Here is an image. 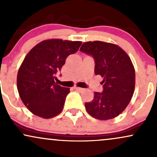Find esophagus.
<instances>
[{"instance_id": "34e87169", "label": "esophagus", "mask_w": 157, "mask_h": 157, "mask_svg": "<svg viewBox=\"0 0 157 157\" xmlns=\"http://www.w3.org/2000/svg\"><path fill=\"white\" fill-rule=\"evenodd\" d=\"M75 89L77 90V91H82L84 90V88H80V87H75Z\"/></svg>"}]
</instances>
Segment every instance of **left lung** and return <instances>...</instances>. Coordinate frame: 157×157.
I'll use <instances>...</instances> for the list:
<instances>
[{"label":"left lung","instance_id":"left-lung-1","mask_svg":"<svg viewBox=\"0 0 157 157\" xmlns=\"http://www.w3.org/2000/svg\"><path fill=\"white\" fill-rule=\"evenodd\" d=\"M80 50L94 58V72L103 77L102 92H94V99L85 103L87 112L101 121L116 118L129 105L135 90L131 59L118 45L104 41L85 42Z\"/></svg>","mask_w":157,"mask_h":157}]
</instances>
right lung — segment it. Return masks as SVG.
I'll return each mask as SVG.
<instances>
[{
	"label": "right lung",
	"instance_id": "1",
	"mask_svg": "<svg viewBox=\"0 0 157 157\" xmlns=\"http://www.w3.org/2000/svg\"><path fill=\"white\" fill-rule=\"evenodd\" d=\"M81 44L48 39L36 45L25 56L19 69L17 85L20 99L33 114L50 118L61 113L70 90L56 83V75Z\"/></svg>",
	"mask_w": 157,
	"mask_h": 157
}]
</instances>
